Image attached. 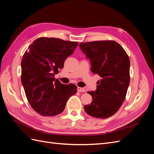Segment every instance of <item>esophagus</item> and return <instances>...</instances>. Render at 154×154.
<instances>
[{"label":"esophagus","mask_w":154,"mask_h":154,"mask_svg":"<svg viewBox=\"0 0 154 154\" xmlns=\"http://www.w3.org/2000/svg\"><path fill=\"white\" fill-rule=\"evenodd\" d=\"M77 90H78V92H85V89L84 88L80 87H78Z\"/></svg>","instance_id":"obj_1"}]
</instances>
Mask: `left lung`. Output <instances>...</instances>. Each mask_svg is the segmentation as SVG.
Listing matches in <instances>:
<instances>
[{"mask_svg":"<svg viewBox=\"0 0 154 154\" xmlns=\"http://www.w3.org/2000/svg\"><path fill=\"white\" fill-rule=\"evenodd\" d=\"M80 47L91 63V71L101 78L84 106L86 113L105 119L114 115L123 104L130 83V59L122 46L113 40L80 43Z\"/></svg>","mask_w":154,"mask_h":154,"instance_id":"obj_1","label":"left lung"}]
</instances>
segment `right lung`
<instances>
[{
  "label": "right lung",
  "mask_w": 154,
  "mask_h": 154,
  "mask_svg": "<svg viewBox=\"0 0 154 154\" xmlns=\"http://www.w3.org/2000/svg\"><path fill=\"white\" fill-rule=\"evenodd\" d=\"M78 44L77 42L40 37L23 55L21 82L29 104L39 114L54 116L62 113L69 97L76 93V88L62 84L54 76Z\"/></svg>",
  "instance_id": "add662e5"
}]
</instances>
